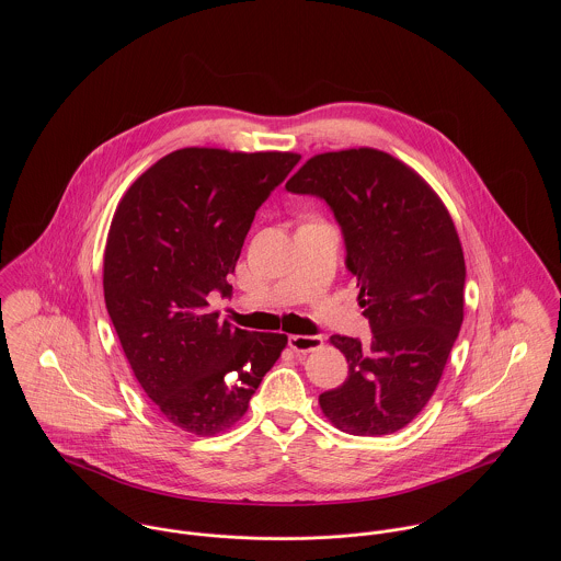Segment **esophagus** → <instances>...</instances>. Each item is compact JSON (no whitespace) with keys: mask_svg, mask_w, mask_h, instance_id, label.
Returning a JSON list of instances; mask_svg holds the SVG:
<instances>
[{"mask_svg":"<svg viewBox=\"0 0 561 561\" xmlns=\"http://www.w3.org/2000/svg\"><path fill=\"white\" fill-rule=\"evenodd\" d=\"M323 345V336L320 334H291L289 336V347L298 354H307V352H316Z\"/></svg>","mask_w":561,"mask_h":561,"instance_id":"34e87169","label":"esophagus"}]
</instances>
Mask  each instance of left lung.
Returning <instances> with one entry per match:
<instances>
[{
	"label": "left lung",
	"instance_id": "8db88e82",
	"mask_svg": "<svg viewBox=\"0 0 561 561\" xmlns=\"http://www.w3.org/2000/svg\"><path fill=\"white\" fill-rule=\"evenodd\" d=\"M285 187L316 194L334 211L374 332L369 345L330 336L350 376L321 393V412L354 436L393 434L434 396L465 320L456 225L414 168L369 147L313 156Z\"/></svg>",
	"mask_w": 561,
	"mask_h": 561
}]
</instances>
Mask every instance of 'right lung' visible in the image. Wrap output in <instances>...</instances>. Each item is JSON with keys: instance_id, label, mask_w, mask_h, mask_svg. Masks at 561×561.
Instances as JSON below:
<instances>
[{"instance_id": "obj_1", "label": "right lung", "mask_w": 561, "mask_h": 561, "mask_svg": "<svg viewBox=\"0 0 561 561\" xmlns=\"http://www.w3.org/2000/svg\"><path fill=\"white\" fill-rule=\"evenodd\" d=\"M291 151L187 147L123 194L105 241L103 296L129 367L174 427L216 436L248 410L287 334L248 332L209 313L231 296L254 211L291 172Z\"/></svg>"}]
</instances>
